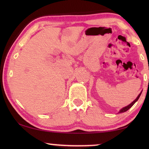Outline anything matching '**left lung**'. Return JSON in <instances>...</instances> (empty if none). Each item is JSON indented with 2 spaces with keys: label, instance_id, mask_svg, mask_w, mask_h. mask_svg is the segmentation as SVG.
<instances>
[{
  "label": "left lung",
  "instance_id": "left-lung-1",
  "mask_svg": "<svg viewBox=\"0 0 149 149\" xmlns=\"http://www.w3.org/2000/svg\"><path fill=\"white\" fill-rule=\"evenodd\" d=\"M141 93H142V91H141V93H140V94L138 96H137V97L136 98V99L135 100H133V101L131 103V104H130L129 105H127V107H123V108H122V109H121L120 110V112H118V113H122V112H126V111L127 110H128L130 109V108L132 107V106L135 104V103L138 100V99H139V97H140V96H141Z\"/></svg>",
  "mask_w": 149,
  "mask_h": 149
}]
</instances>
